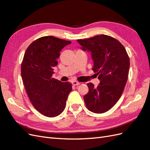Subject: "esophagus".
Wrapping results in <instances>:
<instances>
[{"instance_id": "esophagus-1", "label": "esophagus", "mask_w": 150, "mask_h": 150, "mask_svg": "<svg viewBox=\"0 0 150 150\" xmlns=\"http://www.w3.org/2000/svg\"><path fill=\"white\" fill-rule=\"evenodd\" d=\"M72 84L74 85V86H78V85H79V84H81V83H80V82H78V81H74L72 82Z\"/></svg>"}]
</instances>
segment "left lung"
Returning <instances> with one entry per match:
<instances>
[{
	"instance_id": "8db88e82",
	"label": "left lung",
	"mask_w": 150,
	"mask_h": 150,
	"mask_svg": "<svg viewBox=\"0 0 150 150\" xmlns=\"http://www.w3.org/2000/svg\"><path fill=\"white\" fill-rule=\"evenodd\" d=\"M77 41L82 50L91 52L93 70L100 81L96 88L92 83L87 84L89 92L83 96L86 105L94 113L105 112L123 91L130 68L129 57L119 41L104 34Z\"/></svg>"
}]
</instances>
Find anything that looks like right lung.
I'll return each mask as SVG.
<instances>
[{
  "instance_id": "add662e5",
  "label": "right lung",
  "mask_w": 150,
  "mask_h": 150,
  "mask_svg": "<svg viewBox=\"0 0 150 150\" xmlns=\"http://www.w3.org/2000/svg\"><path fill=\"white\" fill-rule=\"evenodd\" d=\"M54 36H43L31 43L25 52L21 75L27 95L35 109L44 116L53 117L64 110L71 84L52 78L60 52L69 45Z\"/></svg>"
}]
</instances>
